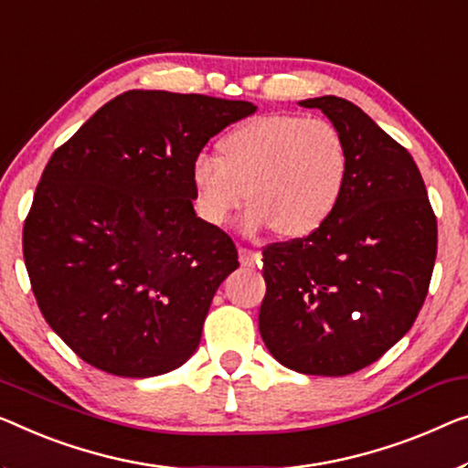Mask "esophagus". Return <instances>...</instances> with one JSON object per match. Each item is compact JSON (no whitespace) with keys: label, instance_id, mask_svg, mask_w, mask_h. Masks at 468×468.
<instances>
[{"label":"esophagus","instance_id":"esophagus-1","mask_svg":"<svg viewBox=\"0 0 468 468\" xmlns=\"http://www.w3.org/2000/svg\"><path fill=\"white\" fill-rule=\"evenodd\" d=\"M239 262L243 264V267H254V262H256V252L254 250H250V248H239Z\"/></svg>","mask_w":468,"mask_h":468}]
</instances>
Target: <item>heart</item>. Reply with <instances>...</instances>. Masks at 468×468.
<instances>
[{
  "label": "heart",
  "instance_id": "1",
  "mask_svg": "<svg viewBox=\"0 0 468 468\" xmlns=\"http://www.w3.org/2000/svg\"><path fill=\"white\" fill-rule=\"evenodd\" d=\"M191 180L195 206L210 225H227L248 195V231L273 227L298 239L324 227L338 207L348 151L340 130L322 117L261 115L222 138L220 157L199 153Z\"/></svg>",
  "mask_w": 468,
  "mask_h": 468
}]
</instances>
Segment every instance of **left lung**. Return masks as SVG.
Masks as SVG:
<instances>
[{"mask_svg":"<svg viewBox=\"0 0 468 468\" xmlns=\"http://www.w3.org/2000/svg\"><path fill=\"white\" fill-rule=\"evenodd\" d=\"M301 104L340 130L348 180L324 227L262 248L258 330L285 367L346 376L416 322L435 267L437 218L412 155L357 104L338 96Z\"/></svg>","mask_w":468,"mask_h":468,"instance_id":"1","label":"left lung"}]
</instances>
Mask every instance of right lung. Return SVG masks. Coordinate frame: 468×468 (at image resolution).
Returning <instances> with one entry per match:
<instances>
[{
  "instance_id": "obj_1",
  "label": "right lung",
  "mask_w": 468,
  "mask_h": 468,
  "mask_svg": "<svg viewBox=\"0 0 468 468\" xmlns=\"http://www.w3.org/2000/svg\"><path fill=\"white\" fill-rule=\"evenodd\" d=\"M246 101L130 90L52 153L23 227L31 290L86 364L123 378L176 369L201 340L237 248L197 218L191 165Z\"/></svg>"
}]
</instances>
